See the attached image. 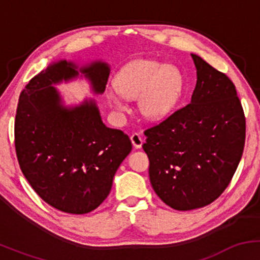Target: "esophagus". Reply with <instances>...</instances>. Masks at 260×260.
Returning <instances> with one entry per match:
<instances>
[{
	"label": "esophagus",
	"instance_id": "obj_1",
	"mask_svg": "<svg viewBox=\"0 0 260 260\" xmlns=\"http://www.w3.org/2000/svg\"><path fill=\"white\" fill-rule=\"evenodd\" d=\"M131 140H132V144L133 147L136 149H140L143 145V142H144V139H143V137L140 136L139 133H133L132 136H131Z\"/></svg>",
	"mask_w": 260,
	"mask_h": 260
}]
</instances>
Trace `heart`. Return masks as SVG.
Wrapping results in <instances>:
<instances>
[{"instance_id":"1","label":"heart","mask_w":260,"mask_h":260,"mask_svg":"<svg viewBox=\"0 0 260 260\" xmlns=\"http://www.w3.org/2000/svg\"><path fill=\"white\" fill-rule=\"evenodd\" d=\"M115 85L106 90V99L113 110L126 112L127 99L139 98L140 112L149 120H160L180 99L182 77L172 66L154 59H134L121 68Z\"/></svg>"}]
</instances>
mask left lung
Listing matches in <instances>:
<instances>
[{"label": "left lung", "mask_w": 260, "mask_h": 260, "mask_svg": "<svg viewBox=\"0 0 260 260\" xmlns=\"http://www.w3.org/2000/svg\"><path fill=\"white\" fill-rule=\"evenodd\" d=\"M192 56L197 84L190 103L144 131L143 149L155 193L176 210L213 203L234 177L246 140V117L225 73Z\"/></svg>", "instance_id": "left-lung-1"}]
</instances>
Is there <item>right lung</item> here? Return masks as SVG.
Instances as JSON below:
<instances>
[{
    "mask_svg": "<svg viewBox=\"0 0 260 260\" xmlns=\"http://www.w3.org/2000/svg\"><path fill=\"white\" fill-rule=\"evenodd\" d=\"M92 91H105L109 66L94 62L79 70ZM66 59L50 64L20 92L14 145L23 175L38 196L57 210L86 214L106 199L112 180L132 150L129 137L106 127L94 100L66 107L53 84L78 77Z\"/></svg>",
    "mask_w": 260,
    "mask_h": 260,
    "instance_id": "obj_1",
    "label": "right lung"
}]
</instances>
